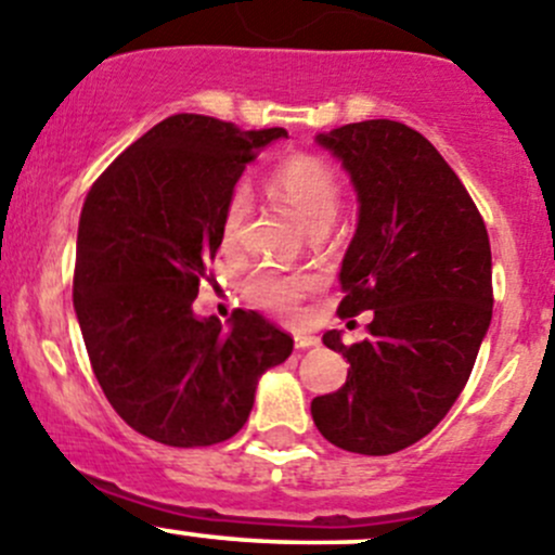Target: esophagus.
Masks as SVG:
<instances>
[{"label": "esophagus", "instance_id": "obj_1", "mask_svg": "<svg viewBox=\"0 0 555 555\" xmlns=\"http://www.w3.org/2000/svg\"><path fill=\"white\" fill-rule=\"evenodd\" d=\"M322 340L317 338V335H309V333H295V349H313V346H319Z\"/></svg>", "mask_w": 555, "mask_h": 555}]
</instances>
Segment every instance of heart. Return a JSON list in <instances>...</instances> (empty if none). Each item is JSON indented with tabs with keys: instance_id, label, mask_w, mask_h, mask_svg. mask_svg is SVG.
<instances>
[{
	"instance_id": "obj_1",
	"label": "heart",
	"mask_w": 555,
	"mask_h": 555,
	"mask_svg": "<svg viewBox=\"0 0 555 555\" xmlns=\"http://www.w3.org/2000/svg\"><path fill=\"white\" fill-rule=\"evenodd\" d=\"M271 188L311 233L319 228H327L338 215V177L317 155H293V158L282 160L273 171ZM246 215H249V193L244 188H236L228 198L225 211H222L220 238L225 249L236 246ZM317 287L319 282L311 273H279L271 268H260L244 282L251 304L273 313H298L300 304Z\"/></svg>"
}]
</instances>
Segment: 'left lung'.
<instances>
[{
	"instance_id": "1",
	"label": "left lung",
	"mask_w": 555,
	"mask_h": 555,
	"mask_svg": "<svg viewBox=\"0 0 555 555\" xmlns=\"http://www.w3.org/2000/svg\"><path fill=\"white\" fill-rule=\"evenodd\" d=\"M354 184L357 231L340 262V317L373 311L371 335L324 346L349 362L346 384L313 397L319 433L344 451L386 456L433 433L462 395L491 324L483 217L443 155L395 120L317 133Z\"/></svg>"
}]
</instances>
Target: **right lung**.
<instances>
[{"label":"right lung","instance_id":"add662e5","mask_svg":"<svg viewBox=\"0 0 555 555\" xmlns=\"http://www.w3.org/2000/svg\"><path fill=\"white\" fill-rule=\"evenodd\" d=\"M284 128L171 115L93 182L77 228L75 311L117 416L155 443L215 446L249 418L293 338L257 311L195 317L206 262L246 164Z\"/></svg>","mask_w":555,"mask_h":555}]
</instances>
